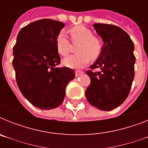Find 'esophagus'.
<instances>
[{"label":"esophagus","mask_w":148,"mask_h":148,"mask_svg":"<svg viewBox=\"0 0 148 148\" xmlns=\"http://www.w3.org/2000/svg\"><path fill=\"white\" fill-rule=\"evenodd\" d=\"M83 73H84L83 72L79 71V70H77V71L75 72V75H76V76H78V75H82V74H83Z\"/></svg>","instance_id":"esophagus-1"}]
</instances>
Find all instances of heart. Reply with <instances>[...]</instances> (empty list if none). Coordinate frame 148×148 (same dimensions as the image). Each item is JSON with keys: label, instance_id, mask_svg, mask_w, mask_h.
<instances>
[{"label": "heart", "instance_id": "b5f03b06", "mask_svg": "<svg viewBox=\"0 0 148 148\" xmlns=\"http://www.w3.org/2000/svg\"><path fill=\"white\" fill-rule=\"evenodd\" d=\"M72 40L79 41L76 47L77 53L64 59V64L70 68L80 69L87 64L90 59H97L102 50L101 40L93 36L92 32L84 26H75L70 29ZM56 48L58 53L66 56L70 53V42L64 32L59 34L56 39Z\"/></svg>", "mask_w": 148, "mask_h": 148}]
</instances>
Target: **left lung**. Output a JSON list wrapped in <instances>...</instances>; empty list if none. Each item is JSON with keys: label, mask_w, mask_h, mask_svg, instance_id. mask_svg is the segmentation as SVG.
<instances>
[{"label": "left lung", "mask_w": 148, "mask_h": 148, "mask_svg": "<svg viewBox=\"0 0 148 148\" xmlns=\"http://www.w3.org/2000/svg\"><path fill=\"white\" fill-rule=\"evenodd\" d=\"M102 38V50L87 70L90 84L85 91L90 104L101 110L109 111L121 105L127 98L134 78V44L125 30L111 24L94 23Z\"/></svg>", "instance_id": "obj_1"}]
</instances>
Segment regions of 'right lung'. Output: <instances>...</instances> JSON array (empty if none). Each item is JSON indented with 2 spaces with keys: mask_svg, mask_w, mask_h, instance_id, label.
<instances>
[{
  "mask_svg": "<svg viewBox=\"0 0 148 148\" xmlns=\"http://www.w3.org/2000/svg\"><path fill=\"white\" fill-rule=\"evenodd\" d=\"M64 27V23L51 19L32 22L20 30L13 47L17 84L23 96L40 109L61 104L67 84L75 78L73 70L56 66L61 61L56 39Z\"/></svg>",
  "mask_w": 148,
  "mask_h": 148,
  "instance_id": "1",
  "label": "right lung"
}]
</instances>
